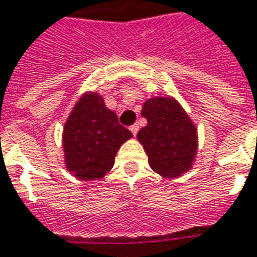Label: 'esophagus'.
<instances>
[{
    "label": "esophagus",
    "mask_w": 257,
    "mask_h": 257,
    "mask_svg": "<svg viewBox=\"0 0 257 257\" xmlns=\"http://www.w3.org/2000/svg\"><path fill=\"white\" fill-rule=\"evenodd\" d=\"M131 132H132V135L135 136L136 134H138V131H139V126H138V123H135V125H132V126H131Z\"/></svg>",
    "instance_id": "esophagus-1"
}]
</instances>
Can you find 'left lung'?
<instances>
[{"label":"left lung","instance_id":"obj_1","mask_svg":"<svg viewBox=\"0 0 257 257\" xmlns=\"http://www.w3.org/2000/svg\"><path fill=\"white\" fill-rule=\"evenodd\" d=\"M142 116L148 125L138 132V141L148 155L149 166L162 177L173 179L188 172L198 151L197 126L173 97L145 101Z\"/></svg>","mask_w":257,"mask_h":257}]
</instances>
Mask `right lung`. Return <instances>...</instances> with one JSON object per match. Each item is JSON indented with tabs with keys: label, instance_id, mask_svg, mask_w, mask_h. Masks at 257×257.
Returning <instances> with one entry per match:
<instances>
[{
	"label": "right lung",
	"instance_id": "obj_1",
	"mask_svg": "<svg viewBox=\"0 0 257 257\" xmlns=\"http://www.w3.org/2000/svg\"><path fill=\"white\" fill-rule=\"evenodd\" d=\"M131 138V131L119 125L98 92H84L63 128L64 166L80 180L102 179L112 169L116 152Z\"/></svg>",
	"mask_w": 257,
	"mask_h": 257
}]
</instances>
